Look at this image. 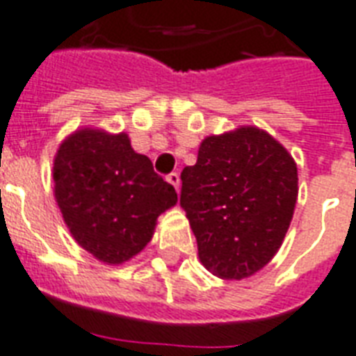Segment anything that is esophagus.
Masks as SVG:
<instances>
[{"label":"esophagus","instance_id":"34e87169","mask_svg":"<svg viewBox=\"0 0 356 356\" xmlns=\"http://www.w3.org/2000/svg\"><path fill=\"white\" fill-rule=\"evenodd\" d=\"M165 179H168V183L175 186V191L179 192V186H181V177H179L177 171H171L170 175H168V177H165Z\"/></svg>","mask_w":356,"mask_h":356}]
</instances>
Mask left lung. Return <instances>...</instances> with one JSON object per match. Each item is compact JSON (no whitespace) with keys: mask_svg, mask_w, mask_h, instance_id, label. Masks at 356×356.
I'll return each instance as SVG.
<instances>
[{"mask_svg":"<svg viewBox=\"0 0 356 356\" xmlns=\"http://www.w3.org/2000/svg\"><path fill=\"white\" fill-rule=\"evenodd\" d=\"M181 181V207L213 275L249 277L275 257L298 198V170L270 134L243 126L205 138Z\"/></svg>","mask_w":356,"mask_h":356,"instance_id":"obj_1","label":"left lung"}]
</instances>
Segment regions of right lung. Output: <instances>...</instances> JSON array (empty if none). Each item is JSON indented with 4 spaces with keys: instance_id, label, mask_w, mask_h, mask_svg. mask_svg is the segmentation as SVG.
<instances>
[{
    "instance_id": "add662e5",
    "label": "right lung",
    "mask_w": 356,
    "mask_h": 356,
    "mask_svg": "<svg viewBox=\"0 0 356 356\" xmlns=\"http://www.w3.org/2000/svg\"><path fill=\"white\" fill-rule=\"evenodd\" d=\"M52 179L71 236L105 264L136 257L151 241L158 215L177 204L175 188L126 134H71L54 156Z\"/></svg>"
}]
</instances>
